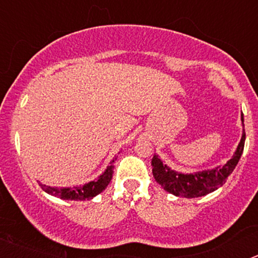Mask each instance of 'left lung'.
<instances>
[{
    "label": "left lung",
    "instance_id": "left-lung-1",
    "mask_svg": "<svg viewBox=\"0 0 258 258\" xmlns=\"http://www.w3.org/2000/svg\"><path fill=\"white\" fill-rule=\"evenodd\" d=\"M240 120L241 125H243L240 142H239L231 159L226 164L214 166L212 169H204L194 173H181L166 165L161 160L160 156L155 154L151 161L155 181L160 184L166 192L172 194L174 197L187 198V199L206 197L207 194L217 190L226 182L227 177L231 174L232 170L235 169L236 164L239 163V159L244 150L245 132L243 113L240 115Z\"/></svg>",
    "mask_w": 258,
    "mask_h": 258
}]
</instances>
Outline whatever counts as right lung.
<instances>
[{
  "label": "right lung",
  "mask_w": 258,
  "mask_h": 258,
  "mask_svg": "<svg viewBox=\"0 0 258 258\" xmlns=\"http://www.w3.org/2000/svg\"><path fill=\"white\" fill-rule=\"evenodd\" d=\"M116 157L109 161V165L107 166L106 170L102 173L97 179L88 182L85 184H80V186H74V187H58V186H46V184L40 183L41 188L47 192L49 195L59 198L63 200H92L97 195L106 190L108 183L112 179L113 174V163H115Z\"/></svg>",
  "instance_id": "add662e5"
}]
</instances>
